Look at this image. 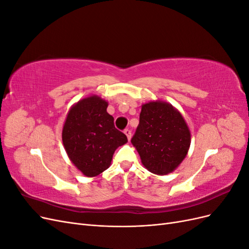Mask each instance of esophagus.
I'll use <instances>...</instances> for the list:
<instances>
[{
	"instance_id": "1",
	"label": "esophagus",
	"mask_w": 249,
	"mask_h": 249,
	"mask_svg": "<svg viewBox=\"0 0 249 249\" xmlns=\"http://www.w3.org/2000/svg\"><path fill=\"white\" fill-rule=\"evenodd\" d=\"M124 134L126 135V137H127V139H131V137H132V131L130 130V129H125L124 130Z\"/></svg>"
}]
</instances>
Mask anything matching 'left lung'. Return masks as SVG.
<instances>
[{"mask_svg": "<svg viewBox=\"0 0 249 249\" xmlns=\"http://www.w3.org/2000/svg\"><path fill=\"white\" fill-rule=\"evenodd\" d=\"M144 167L167 175L182 163L190 146V131L180 113L164 102L143 105L139 124L131 139Z\"/></svg>", "mask_w": 249, "mask_h": 249, "instance_id": "obj_1", "label": "left lung"}]
</instances>
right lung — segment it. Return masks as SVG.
Instances as JSON below:
<instances>
[{"label": "right lung", "mask_w": 249, "mask_h": 249, "mask_svg": "<svg viewBox=\"0 0 249 249\" xmlns=\"http://www.w3.org/2000/svg\"><path fill=\"white\" fill-rule=\"evenodd\" d=\"M108 103L92 95L79 101L67 114L62 141L67 155L83 175L95 177L111 164L118 146L127 142L107 112Z\"/></svg>", "instance_id": "right-lung-1"}]
</instances>
